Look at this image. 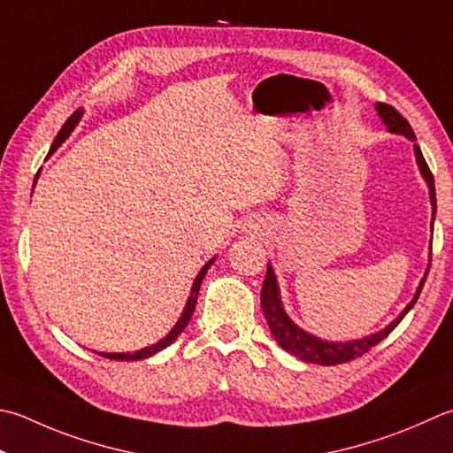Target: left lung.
<instances>
[{"instance_id": "8db88e82", "label": "left lung", "mask_w": 453, "mask_h": 453, "mask_svg": "<svg viewBox=\"0 0 453 453\" xmlns=\"http://www.w3.org/2000/svg\"><path fill=\"white\" fill-rule=\"evenodd\" d=\"M375 108H377L379 118L383 119V123L388 127V131L401 133V135L416 141V135H414V131L411 127V123L406 121L403 115L393 108V105L377 104ZM414 153H416V161H418L424 180L428 182L430 200H432V206H434V214H436V188H434V174L430 171L428 163L424 161V155H422V150H420L418 145H414ZM428 271H426V277H428ZM424 282H426V279H422L418 290H416V296L412 298V303L403 310V314L398 316L393 324H388L383 332H377L373 335H369V338H363V340H357V342H345V343L322 342V340L314 338V335H310V334L300 330L296 324H292V320L287 316L285 310H282L280 296H279V287H277V277H274L271 265L267 267V274H265V282H263V290H261V306H263V312H265V320H267L271 332L274 335V340H277L280 348L288 351L290 356H295V357L303 359L306 363H318V365H342V363L357 359V357L363 356V353H367L371 348H375L379 342H383L387 335L391 334L398 324H401V320L406 316V312H409V310L414 306L416 300H418Z\"/></svg>"}]
</instances>
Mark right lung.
I'll list each match as a JSON object with an SVG mask.
<instances>
[{"label":"right lung","instance_id":"1","mask_svg":"<svg viewBox=\"0 0 453 453\" xmlns=\"http://www.w3.org/2000/svg\"><path fill=\"white\" fill-rule=\"evenodd\" d=\"M80 115H82V110H76V111H74L73 115H70V118L65 121V126L60 127L58 135L55 137V141H52V147H50V150H55V149L62 143V141H65V139L70 135V131L74 129V126H76L78 119H80ZM35 180H37V176H35ZM211 263H214V259H211V261H208L206 265H203V267H202V269H200V273H198V277L194 279V285H192V290H190L188 303H186V308H184V312H182V316H180V320L176 322V326L173 327V332L168 334L165 340H161V342L155 343V345H150V348L139 349V351H135V353H100V356H102V357H108V359H113V361H137V359H145V357L155 356L157 351H161V349H165V348H166V345H171L176 338H179V335L182 334L184 327L188 326V322H190L194 308H196V300H198V292H200L202 279H203V274H206V271H208V267H210Z\"/></svg>","mask_w":453,"mask_h":453}]
</instances>
